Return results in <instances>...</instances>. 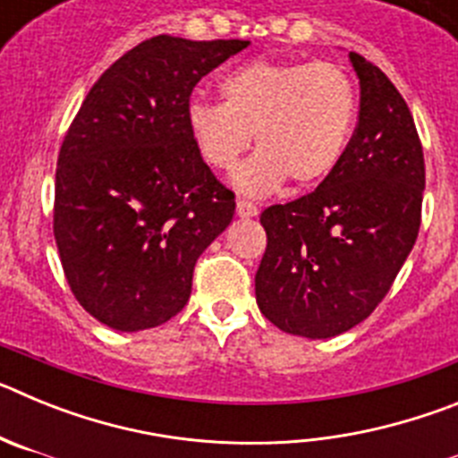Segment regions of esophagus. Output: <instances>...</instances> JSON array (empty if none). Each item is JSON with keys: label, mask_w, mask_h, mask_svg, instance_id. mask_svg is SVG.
<instances>
[{"label": "esophagus", "mask_w": 458, "mask_h": 458, "mask_svg": "<svg viewBox=\"0 0 458 458\" xmlns=\"http://www.w3.org/2000/svg\"><path fill=\"white\" fill-rule=\"evenodd\" d=\"M236 213H238V217H254L259 213L257 210V206L254 204H250V201H238L236 204Z\"/></svg>", "instance_id": "obj_1"}]
</instances>
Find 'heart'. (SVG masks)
<instances>
[{"mask_svg":"<svg viewBox=\"0 0 458 458\" xmlns=\"http://www.w3.org/2000/svg\"><path fill=\"white\" fill-rule=\"evenodd\" d=\"M222 103L192 100L188 131L210 167L232 169L248 197H264L286 179L298 188L326 181L342 163L358 116V91L339 66L254 59L220 80Z\"/></svg>","mask_w":458,"mask_h":458,"instance_id":"heart-1","label":"heart"}]
</instances>
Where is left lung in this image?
<instances>
[{
    "label": "left lung",
    "instance_id": "obj_1",
    "mask_svg": "<svg viewBox=\"0 0 458 458\" xmlns=\"http://www.w3.org/2000/svg\"><path fill=\"white\" fill-rule=\"evenodd\" d=\"M360 80L358 128L311 194L261 213L268 236L257 305L279 330L327 339L365 321L418 241L424 156L406 100L349 52Z\"/></svg>",
    "mask_w": 458,
    "mask_h": 458
}]
</instances>
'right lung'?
I'll return each instance as SVG.
<instances>
[{
  "label": "right lung",
  "instance_id": "1",
  "mask_svg": "<svg viewBox=\"0 0 458 458\" xmlns=\"http://www.w3.org/2000/svg\"><path fill=\"white\" fill-rule=\"evenodd\" d=\"M250 40L156 36L87 93L56 160L55 241L80 305L112 330L176 317L236 199L188 131L194 84Z\"/></svg>",
  "mask_w": 458,
  "mask_h": 458
}]
</instances>
